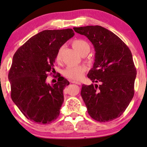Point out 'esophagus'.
Listing matches in <instances>:
<instances>
[{"label":"esophagus","instance_id":"obj_1","mask_svg":"<svg viewBox=\"0 0 147 147\" xmlns=\"http://www.w3.org/2000/svg\"><path fill=\"white\" fill-rule=\"evenodd\" d=\"M72 83H74V84H79V85H80V84H81V82L79 81H71Z\"/></svg>","mask_w":147,"mask_h":147}]
</instances>
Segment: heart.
<instances>
[{"mask_svg": "<svg viewBox=\"0 0 147 147\" xmlns=\"http://www.w3.org/2000/svg\"><path fill=\"white\" fill-rule=\"evenodd\" d=\"M72 46L78 51L79 55L84 56L87 55L90 50L89 44L83 39H76L72 42ZM63 48H60L56 54L55 59L57 62L61 61V55ZM86 70V67L84 65L77 66H68L64 70V76L72 81H79L83 78Z\"/></svg>", "mask_w": 147, "mask_h": 147, "instance_id": "obj_1", "label": "heart"}]
</instances>
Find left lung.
Returning <instances> with one entry per match:
<instances>
[{"label":"left lung","mask_w":147,"mask_h":147,"mask_svg":"<svg viewBox=\"0 0 147 147\" xmlns=\"http://www.w3.org/2000/svg\"><path fill=\"white\" fill-rule=\"evenodd\" d=\"M93 45L94 63L88 74L93 83L82 85L81 95L89 115L99 122L120 117L134 94L136 69L132 53L125 42L110 30L100 26L74 28Z\"/></svg>","instance_id":"obj_1"}]
</instances>
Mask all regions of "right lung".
I'll return each mask as SVG.
<instances>
[{"mask_svg":"<svg viewBox=\"0 0 147 147\" xmlns=\"http://www.w3.org/2000/svg\"><path fill=\"white\" fill-rule=\"evenodd\" d=\"M74 34L72 29L44 30L28 39L13 57L8 74L12 101L33 122L48 124L60 114L63 90L69 83L60 76L56 83L50 84L46 78L54 70L58 50Z\"/></svg>","mask_w":147,"mask_h":147,"instance_id":"obj_1","label":"right lung"}]
</instances>
